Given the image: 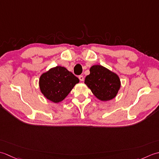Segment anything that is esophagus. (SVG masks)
Listing matches in <instances>:
<instances>
[{"instance_id":"esophagus-1","label":"esophagus","mask_w":159,"mask_h":159,"mask_svg":"<svg viewBox=\"0 0 159 159\" xmlns=\"http://www.w3.org/2000/svg\"><path fill=\"white\" fill-rule=\"evenodd\" d=\"M79 79H80V80L81 81V82H83V81H84V77L82 75H80L79 76Z\"/></svg>"}]
</instances>
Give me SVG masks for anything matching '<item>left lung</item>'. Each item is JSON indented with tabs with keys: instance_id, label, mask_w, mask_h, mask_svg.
Segmentation results:
<instances>
[{
	"instance_id": "1",
	"label": "left lung",
	"mask_w": 159,
	"mask_h": 159,
	"mask_svg": "<svg viewBox=\"0 0 159 159\" xmlns=\"http://www.w3.org/2000/svg\"><path fill=\"white\" fill-rule=\"evenodd\" d=\"M84 83L93 95L103 102L114 99L121 88V81L117 74L102 65H93L90 69Z\"/></svg>"
}]
</instances>
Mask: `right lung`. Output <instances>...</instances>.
<instances>
[{
	"instance_id": "1",
	"label": "right lung",
	"mask_w": 159,
	"mask_h": 159,
	"mask_svg": "<svg viewBox=\"0 0 159 159\" xmlns=\"http://www.w3.org/2000/svg\"><path fill=\"white\" fill-rule=\"evenodd\" d=\"M79 82V79L66 68L57 66L42 74L39 87L45 98L57 103L66 98Z\"/></svg>"
}]
</instances>
